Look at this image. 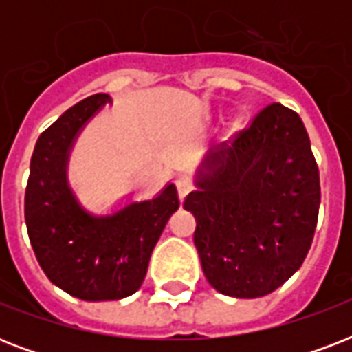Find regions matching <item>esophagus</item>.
Here are the masks:
<instances>
[{
    "label": "esophagus",
    "instance_id": "1",
    "mask_svg": "<svg viewBox=\"0 0 352 352\" xmlns=\"http://www.w3.org/2000/svg\"><path fill=\"white\" fill-rule=\"evenodd\" d=\"M175 184H177V190H179V197H181V201L186 197L188 193L192 192V188H193L192 181H190L188 177H179V179L175 181Z\"/></svg>",
    "mask_w": 352,
    "mask_h": 352
}]
</instances>
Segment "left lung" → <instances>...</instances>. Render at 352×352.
I'll return each instance as SVG.
<instances>
[{
  "instance_id": "8db88e82",
  "label": "left lung",
  "mask_w": 352,
  "mask_h": 352,
  "mask_svg": "<svg viewBox=\"0 0 352 352\" xmlns=\"http://www.w3.org/2000/svg\"><path fill=\"white\" fill-rule=\"evenodd\" d=\"M184 210L208 283L261 298L305 261L320 210V170L300 115L281 104L257 113L232 146L210 151Z\"/></svg>"
}]
</instances>
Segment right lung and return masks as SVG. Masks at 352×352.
I'll list each match as a JSON object with an SVG mask.
<instances>
[{"mask_svg": "<svg viewBox=\"0 0 352 352\" xmlns=\"http://www.w3.org/2000/svg\"><path fill=\"white\" fill-rule=\"evenodd\" d=\"M111 102L98 93L69 107L41 133L30 159L25 223L41 270L67 294L85 301L122 300L142 285L170 215L179 208L175 184L159 197L95 217L67 182L69 151L84 124Z\"/></svg>", "mask_w": 352, "mask_h": 352, "instance_id": "1", "label": "right lung"}]
</instances>
